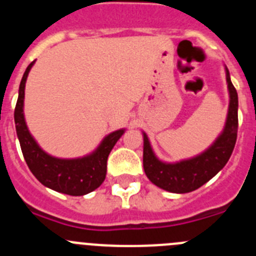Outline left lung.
<instances>
[{
  "label": "left lung",
  "instance_id": "obj_1",
  "mask_svg": "<svg viewBox=\"0 0 256 256\" xmlns=\"http://www.w3.org/2000/svg\"><path fill=\"white\" fill-rule=\"evenodd\" d=\"M226 79L230 94V105L224 128L212 146H209L204 152L198 154L191 159H184L177 162H162L154 152L148 134L142 132L144 169L148 180L155 186L173 194H187L205 184L227 164L236 144L238 128V97L236 88L230 82L227 66Z\"/></svg>",
  "mask_w": 256,
  "mask_h": 256
}]
</instances>
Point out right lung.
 Returning <instances> with one entry per match:
<instances>
[{"label": "right lung", "instance_id": "right-lung-1", "mask_svg": "<svg viewBox=\"0 0 256 256\" xmlns=\"http://www.w3.org/2000/svg\"><path fill=\"white\" fill-rule=\"evenodd\" d=\"M36 61H32L22 76L19 97L15 106V126L22 156L29 169L44 186L70 196H83L94 191L106 177V162L110 151L126 132L124 128L108 133L98 148L88 155L76 159H60L40 148L29 132L24 118V91L28 74Z\"/></svg>", "mask_w": 256, "mask_h": 256}]
</instances>
